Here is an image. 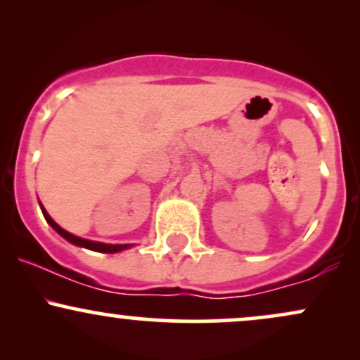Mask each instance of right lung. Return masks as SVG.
<instances>
[{
	"label": "right lung",
	"mask_w": 360,
	"mask_h": 360,
	"mask_svg": "<svg viewBox=\"0 0 360 360\" xmlns=\"http://www.w3.org/2000/svg\"><path fill=\"white\" fill-rule=\"evenodd\" d=\"M40 208H42V213L45 217V220H47L49 225L52 226L53 230H56L57 233L60 235V237H64L65 240L71 242L72 245H77V247H84V249H89V250H94V252H103V254H117V252H122V250H127L130 249L131 243H103V242H94V240H88V238H81L77 237V235H72L69 233L68 230H64L62 226L57 225L56 221L52 220L51 214L47 213V210L44 208V205L40 203Z\"/></svg>",
	"instance_id": "right-lung-1"
}]
</instances>
